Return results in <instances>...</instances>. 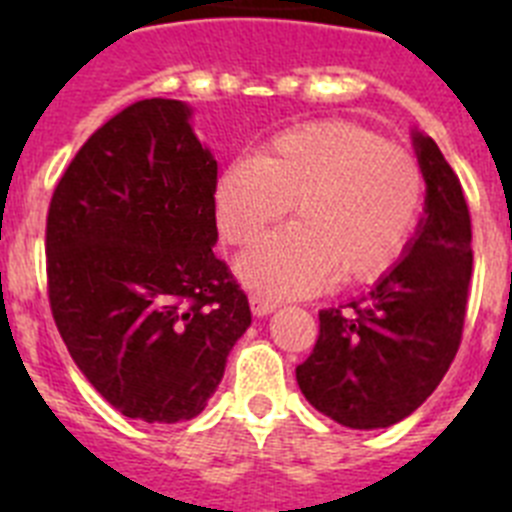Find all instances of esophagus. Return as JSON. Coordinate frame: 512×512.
Segmentation results:
<instances>
[{
    "label": "esophagus",
    "mask_w": 512,
    "mask_h": 512,
    "mask_svg": "<svg viewBox=\"0 0 512 512\" xmlns=\"http://www.w3.org/2000/svg\"><path fill=\"white\" fill-rule=\"evenodd\" d=\"M248 302H251L253 315H259V318H264V315L277 310V302L269 300V297L261 295V292H251V295H248Z\"/></svg>",
    "instance_id": "34e87169"
}]
</instances>
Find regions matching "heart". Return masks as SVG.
Here are the masks:
<instances>
[{"label": "heart", "mask_w": 512, "mask_h": 512, "mask_svg": "<svg viewBox=\"0 0 512 512\" xmlns=\"http://www.w3.org/2000/svg\"><path fill=\"white\" fill-rule=\"evenodd\" d=\"M295 202L297 223L238 259L248 287L271 297L338 282H377L400 261L423 205V171L405 148L346 120L307 122L230 161L215 184L220 233L251 246Z\"/></svg>", "instance_id": "heart-1"}]
</instances>
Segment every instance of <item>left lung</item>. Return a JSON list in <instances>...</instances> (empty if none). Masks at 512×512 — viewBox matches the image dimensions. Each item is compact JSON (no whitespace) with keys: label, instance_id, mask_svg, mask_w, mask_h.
I'll list each match as a JSON object with an SVG mask.
<instances>
[{"label":"left lung","instance_id":"left-lung-1","mask_svg":"<svg viewBox=\"0 0 512 512\" xmlns=\"http://www.w3.org/2000/svg\"><path fill=\"white\" fill-rule=\"evenodd\" d=\"M425 215L408 251L349 310H320V336L297 366L312 408L346 428H390L436 390L461 343L472 279V220L436 140L413 133Z\"/></svg>","mask_w":512,"mask_h":512}]
</instances>
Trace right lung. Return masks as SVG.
Returning a JSON list of instances; mask_svg holds the SVG:
<instances>
[{
    "mask_svg": "<svg viewBox=\"0 0 512 512\" xmlns=\"http://www.w3.org/2000/svg\"><path fill=\"white\" fill-rule=\"evenodd\" d=\"M179 99H140L94 130L48 207L53 320L84 377L122 415H200L248 297L217 241V161Z\"/></svg>",
    "mask_w": 512,
    "mask_h": 512,
    "instance_id": "1",
    "label": "right lung"
}]
</instances>
